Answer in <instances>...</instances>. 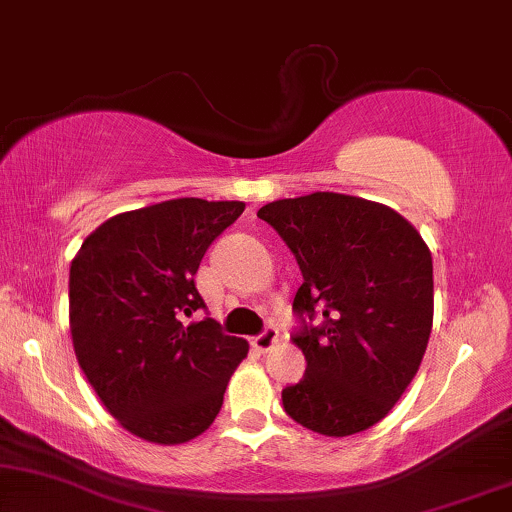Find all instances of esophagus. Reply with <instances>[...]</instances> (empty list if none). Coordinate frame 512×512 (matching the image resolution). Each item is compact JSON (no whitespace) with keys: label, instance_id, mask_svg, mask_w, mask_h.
<instances>
[{"label":"esophagus","instance_id":"34e87169","mask_svg":"<svg viewBox=\"0 0 512 512\" xmlns=\"http://www.w3.org/2000/svg\"><path fill=\"white\" fill-rule=\"evenodd\" d=\"M279 340V331L275 326H265L261 333L251 338V345H254L258 352H268V349Z\"/></svg>","mask_w":512,"mask_h":512}]
</instances>
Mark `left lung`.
Masks as SVG:
<instances>
[{"label":"left lung","mask_w":512,"mask_h":512,"mask_svg":"<svg viewBox=\"0 0 512 512\" xmlns=\"http://www.w3.org/2000/svg\"><path fill=\"white\" fill-rule=\"evenodd\" d=\"M296 256L293 298L303 380L282 391L293 422L352 436L387 417L417 375L433 324V263L394 209L342 193H310L258 209Z\"/></svg>","instance_id":"obj_1"}]
</instances>
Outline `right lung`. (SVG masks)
<instances>
[{
	"instance_id": "1",
	"label": "right lung",
	"mask_w": 512,
	"mask_h": 512,
	"mask_svg": "<svg viewBox=\"0 0 512 512\" xmlns=\"http://www.w3.org/2000/svg\"><path fill=\"white\" fill-rule=\"evenodd\" d=\"M244 202L167 200L123 212L86 237L69 268V328L90 387L123 429L160 445L209 429L249 352L205 317L195 272Z\"/></svg>"
}]
</instances>
